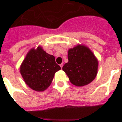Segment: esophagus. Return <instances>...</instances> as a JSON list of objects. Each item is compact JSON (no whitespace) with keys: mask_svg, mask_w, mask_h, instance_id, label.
<instances>
[{"mask_svg":"<svg viewBox=\"0 0 122 122\" xmlns=\"http://www.w3.org/2000/svg\"><path fill=\"white\" fill-rule=\"evenodd\" d=\"M63 63H61V65H60V67H61V68H63Z\"/></svg>","mask_w":122,"mask_h":122,"instance_id":"esophagus-1","label":"esophagus"}]
</instances>
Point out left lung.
Wrapping results in <instances>:
<instances>
[{"label":"left lung","instance_id":"1","mask_svg":"<svg viewBox=\"0 0 122 122\" xmlns=\"http://www.w3.org/2000/svg\"><path fill=\"white\" fill-rule=\"evenodd\" d=\"M68 62L63 70L73 85L82 87L92 81L97 74L98 60L88 47L78 44L68 51Z\"/></svg>","mask_w":122,"mask_h":122}]
</instances>
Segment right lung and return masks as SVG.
Wrapping results in <instances>:
<instances>
[{
	"mask_svg": "<svg viewBox=\"0 0 122 122\" xmlns=\"http://www.w3.org/2000/svg\"><path fill=\"white\" fill-rule=\"evenodd\" d=\"M61 70L54 56L47 53L41 46L32 48L20 66V73L26 85L37 92L47 89L54 74Z\"/></svg>",
	"mask_w": 122,
	"mask_h": 122,
	"instance_id": "add662e5",
	"label": "right lung"
}]
</instances>
